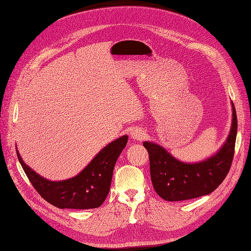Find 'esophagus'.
I'll return each instance as SVG.
<instances>
[{
    "mask_svg": "<svg viewBox=\"0 0 251 251\" xmlns=\"http://www.w3.org/2000/svg\"><path fill=\"white\" fill-rule=\"evenodd\" d=\"M129 135H131L132 139H134V140H142L146 137L145 132L143 131L142 128H139V127H136V128L132 129L131 134H129Z\"/></svg>",
    "mask_w": 251,
    "mask_h": 251,
    "instance_id": "1",
    "label": "esophagus"
}]
</instances>
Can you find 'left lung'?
<instances>
[{"label":"left lung","instance_id":"1","mask_svg":"<svg viewBox=\"0 0 251 251\" xmlns=\"http://www.w3.org/2000/svg\"><path fill=\"white\" fill-rule=\"evenodd\" d=\"M238 120L232 103V125L226 142L210 159L187 164L179 162L162 146L144 142L149 151L151 178L157 194L168 201L192 200L212 193L227 176L235 153Z\"/></svg>","mask_w":251,"mask_h":251}]
</instances>
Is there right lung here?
<instances>
[{"label":"right lung","instance_id":"add662e5","mask_svg":"<svg viewBox=\"0 0 251 251\" xmlns=\"http://www.w3.org/2000/svg\"><path fill=\"white\" fill-rule=\"evenodd\" d=\"M127 143L123 136L103 148L87 167L75 177L61 181H50L38 176L22 160L17 158L34 189L50 204L59 209L87 210L99 208L110 191L115 163Z\"/></svg>","mask_w":251,"mask_h":251}]
</instances>
